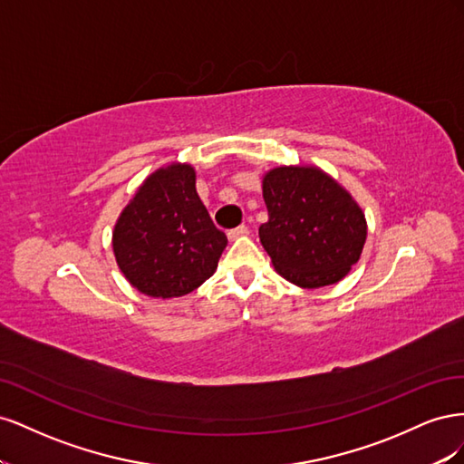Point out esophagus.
Segmentation results:
<instances>
[{
	"mask_svg": "<svg viewBox=\"0 0 464 464\" xmlns=\"http://www.w3.org/2000/svg\"><path fill=\"white\" fill-rule=\"evenodd\" d=\"M249 234V230H247V227H237V228H234V230H228V240L230 242H234V240H237V237H244V236H247Z\"/></svg>",
	"mask_w": 464,
	"mask_h": 464,
	"instance_id": "esophagus-1",
	"label": "esophagus"
}]
</instances>
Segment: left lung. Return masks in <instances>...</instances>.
<instances>
[{
  "label": "left lung",
  "mask_w": 464,
  "mask_h": 464,
  "mask_svg": "<svg viewBox=\"0 0 464 464\" xmlns=\"http://www.w3.org/2000/svg\"><path fill=\"white\" fill-rule=\"evenodd\" d=\"M269 220L259 237L276 273L300 288L339 283L358 263L368 224L360 205L317 166H278L263 178Z\"/></svg>",
  "instance_id": "left-lung-1"
}]
</instances>
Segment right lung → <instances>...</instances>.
<instances>
[{"label": "right lung", "mask_w": 464, "mask_h": 464, "mask_svg": "<svg viewBox=\"0 0 464 464\" xmlns=\"http://www.w3.org/2000/svg\"><path fill=\"white\" fill-rule=\"evenodd\" d=\"M228 240L210 220L189 164L152 172L121 210L111 234L116 263L150 298H179L217 271Z\"/></svg>", "instance_id": "obj_1"}]
</instances>
